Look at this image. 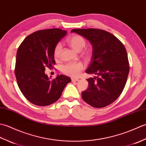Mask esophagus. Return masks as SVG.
<instances>
[{"mask_svg": "<svg viewBox=\"0 0 146 146\" xmlns=\"http://www.w3.org/2000/svg\"><path fill=\"white\" fill-rule=\"evenodd\" d=\"M71 81H72L73 82H78V81H79V79H78V78H71Z\"/></svg>", "mask_w": 146, "mask_h": 146, "instance_id": "1", "label": "esophagus"}]
</instances>
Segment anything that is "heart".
Here are the masks:
<instances>
[{
    "label": "heart",
    "mask_w": 146,
    "mask_h": 146,
    "mask_svg": "<svg viewBox=\"0 0 146 146\" xmlns=\"http://www.w3.org/2000/svg\"><path fill=\"white\" fill-rule=\"evenodd\" d=\"M68 44L74 50L77 52L81 51L86 46V40L83 36L80 35H73L68 40ZM62 52V44L58 42L56 45L53 51V56L55 60H59L61 58ZM92 50L88 49H85L82 52V56L86 60H89L92 56ZM83 69V65L81 63H69L62 67V72L65 75L72 77L78 76Z\"/></svg>",
    "instance_id": "1"
}]
</instances>
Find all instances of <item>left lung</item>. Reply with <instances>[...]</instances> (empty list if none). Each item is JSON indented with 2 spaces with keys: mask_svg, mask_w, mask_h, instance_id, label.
<instances>
[{
  "mask_svg": "<svg viewBox=\"0 0 146 146\" xmlns=\"http://www.w3.org/2000/svg\"><path fill=\"white\" fill-rule=\"evenodd\" d=\"M71 32L85 37L93 48L91 63L86 73L97 75L88 78L89 86L82 93L83 100L92 107L103 108L119 98L129 73L124 46L112 34L99 29H74Z\"/></svg>",
  "mask_w": 146,
  "mask_h": 146,
  "instance_id": "left-lung-1",
  "label": "left lung"
}]
</instances>
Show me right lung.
<instances>
[{
    "label": "right lung",
    "instance_id": "1",
    "mask_svg": "<svg viewBox=\"0 0 146 146\" xmlns=\"http://www.w3.org/2000/svg\"><path fill=\"white\" fill-rule=\"evenodd\" d=\"M67 34L59 28L39 30L27 36L17 52L15 75L22 94L31 103L47 106L56 102L71 79L63 75L55 79L46 75L53 68L54 47Z\"/></svg>",
    "mask_w": 146,
    "mask_h": 146
}]
</instances>
